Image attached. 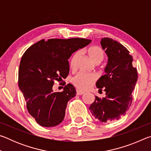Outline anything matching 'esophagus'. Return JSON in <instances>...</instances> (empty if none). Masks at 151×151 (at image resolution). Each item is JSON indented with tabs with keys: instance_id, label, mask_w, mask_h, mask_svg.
<instances>
[{
	"instance_id": "esophagus-1",
	"label": "esophagus",
	"mask_w": 151,
	"mask_h": 151,
	"mask_svg": "<svg viewBox=\"0 0 151 151\" xmlns=\"http://www.w3.org/2000/svg\"><path fill=\"white\" fill-rule=\"evenodd\" d=\"M84 93H84L83 91L78 90V89H76V94H77V95H82V94H83Z\"/></svg>"
}]
</instances>
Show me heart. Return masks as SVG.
Wrapping results in <instances>:
<instances>
[{
	"label": "heart",
	"mask_w": 151,
	"mask_h": 151,
	"mask_svg": "<svg viewBox=\"0 0 151 151\" xmlns=\"http://www.w3.org/2000/svg\"><path fill=\"white\" fill-rule=\"evenodd\" d=\"M87 53L89 58L93 61L94 63H100L103 59L104 52L103 49L98 46H93L88 48ZM80 53L76 52L70 60V66L71 68H75L76 61L79 57ZM97 81V76L93 73H78L72 79V83L76 87L81 90L86 91L90 89Z\"/></svg>",
	"instance_id": "b5f03b06"
}]
</instances>
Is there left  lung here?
Wrapping results in <instances>:
<instances>
[{
	"label": "left lung",
	"mask_w": 151,
	"mask_h": 151,
	"mask_svg": "<svg viewBox=\"0 0 151 151\" xmlns=\"http://www.w3.org/2000/svg\"><path fill=\"white\" fill-rule=\"evenodd\" d=\"M101 44L108 56V63L106 74L96 85L99 91L104 88L106 96H96L89 110L99 121L110 122L121 119L131 105L138 74L132 65V57L123 45L108 37L102 39Z\"/></svg>",
	"instance_id": "1"
}]
</instances>
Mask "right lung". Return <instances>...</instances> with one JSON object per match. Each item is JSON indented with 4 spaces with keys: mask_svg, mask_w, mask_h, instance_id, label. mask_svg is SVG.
Returning a JSON list of instances; mask_svg holds the SVG:
<instances>
[{
    "mask_svg": "<svg viewBox=\"0 0 151 151\" xmlns=\"http://www.w3.org/2000/svg\"><path fill=\"white\" fill-rule=\"evenodd\" d=\"M91 40L42 39L30 47L20 60L19 86L29 114L40 126L55 127L63 121L68 101L76 95L71 84L63 92L53 91L55 81L69 73L68 59L75 51L90 44Z\"/></svg>",
    "mask_w": 151,
    "mask_h": 151,
    "instance_id": "right-lung-1",
    "label": "right lung"
}]
</instances>
